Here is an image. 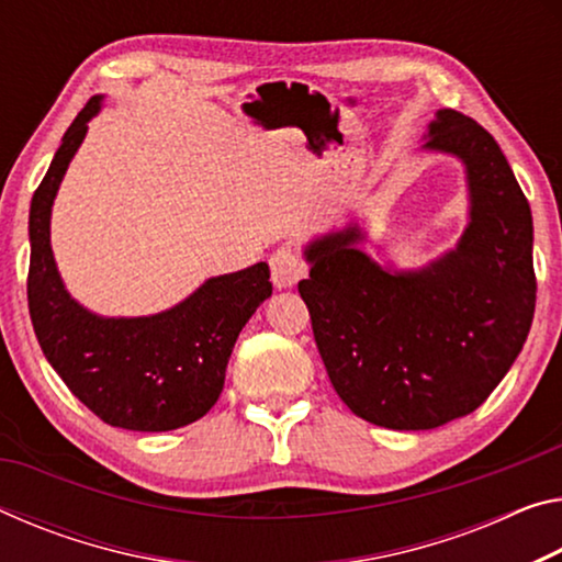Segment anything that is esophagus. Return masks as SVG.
<instances>
[{
	"mask_svg": "<svg viewBox=\"0 0 562 562\" xmlns=\"http://www.w3.org/2000/svg\"><path fill=\"white\" fill-rule=\"evenodd\" d=\"M270 270H272V284L278 290H288L305 278V262L300 260L297 249L290 245H282L270 255Z\"/></svg>",
	"mask_w": 562,
	"mask_h": 562,
	"instance_id": "obj_1",
	"label": "esophagus"
}]
</instances>
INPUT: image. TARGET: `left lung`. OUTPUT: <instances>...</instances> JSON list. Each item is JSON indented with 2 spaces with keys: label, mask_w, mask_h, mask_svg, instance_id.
I'll list each match as a JSON object with an SVG mask.
<instances>
[{
  "label": "left lung",
  "mask_w": 562,
  "mask_h": 562,
  "mask_svg": "<svg viewBox=\"0 0 562 562\" xmlns=\"http://www.w3.org/2000/svg\"><path fill=\"white\" fill-rule=\"evenodd\" d=\"M425 149L465 165L470 222L423 270H387L358 249V225L305 247L297 284L335 393L372 425L432 430L470 415L518 358L536 313L532 215L487 130L456 110Z\"/></svg>",
  "instance_id": "left-lung-1"
}]
</instances>
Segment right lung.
<instances>
[{"instance_id": "add662e5", "label": "right lung", "mask_w": 562, "mask_h": 562, "mask_svg": "<svg viewBox=\"0 0 562 562\" xmlns=\"http://www.w3.org/2000/svg\"><path fill=\"white\" fill-rule=\"evenodd\" d=\"M100 106L97 94L69 124L32 198L30 317L44 358L100 420L139 432L177 430L217 403L237 335L272 295L270 267L210 278L149 317H100L69 297L49 245L52 202Z\"/></svg>"}]
</instances>
